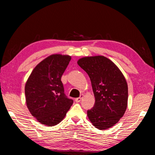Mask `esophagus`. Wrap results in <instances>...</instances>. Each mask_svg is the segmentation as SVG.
Returning <instances> with one entry per match:
<instances>
[{
    "mask_svg": "<svg viewBox=\"0 0 155 155\" xmlns=\"http://www.w3.org/2000/svg\"><path fill=\"white\" fill-rule=\"evenodd\" d=\"M83 95H81V96L79 97V98H76V99H75V102H76V103H80L81 101V99L83 98Z\"/></svg>",
    "mask_w": 155,
    "mask_h": 155,
    "instance_id": "obj_1",
    "label": "esophagus"
}]
</instances>
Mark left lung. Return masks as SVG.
Returning <instances> with one entry per match:
<instances>
[{"label": "left lung", "mask_w": 155, "mask_h": 155, "mask_svg": "<svg viewBox=\"0 0 155 155\" xmlns=\"http://www.w3.org/2000/svg\"><path fill=\"white\" fill-rule=\"evenodd\" d=\"M78 65L91 80L95 103L87 117L99 130L111 128L124 115L128 104V85L124 76L111 60L101 55L84 57Z\"/></svg>", "instance_id": "left-lung-1"}]
</instances>
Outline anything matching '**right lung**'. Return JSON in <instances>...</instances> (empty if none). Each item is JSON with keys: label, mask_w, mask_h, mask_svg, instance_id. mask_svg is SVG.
<instances>
[{"label": "right lung", "mask_w": 155, "mask_h": 155, "mask_svg": "<svg viewBox=\"0 0 155 155\" xmlns=\"http://www.w3.org/2000/svg\"><path fill=\"white\" fill-rule=\"evenodd\" d=\"M70 60L67 54H51L36 65L26 82L27 108L41 124H58L73 104L72 100L65 96L61 81Z\"/></svg>", "instance_id": "obj_1"}]
</instances>
